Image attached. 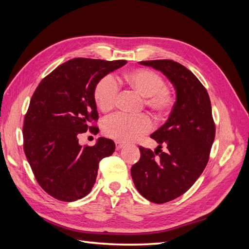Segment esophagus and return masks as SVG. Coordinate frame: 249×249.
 <instances>
[{
  "label": "esophagus",
  "instance_id": "34e87169",
  "mask_svg": "<svg viewBox=\"0 0 249 249\" xmlns=\"http://www.w3.org/2000/svg\"><path fill=\"white\" fill-rule=\"evenodd\" d=\"M124 143L123 142H119V141H115V146H116V149L117 150H119L120 148H123L124 147Z\"/></svg>",
  "mask_w": 249,
  "mask_h": 249
}]
</instances>
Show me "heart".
Here are the masks:
<instances>
[{"instance_id":"b5f03b06","label":"heart","mask_w":249,"mask_h":249,"mask_svg":"<svg viewBox=\"0 0 249 249\" xmlns=\"http://www.w3.org/2000/svg\"><path fill=\"white\" fill-rule=\"evenodd\" d=\"M123 79L130 88L145 96V105L158 116L167 114L175 105V93L165 85L160 73L148 69H136L125 72ZM118 92L119 87L114 77L111 74L103 77L96 83L93 91L96 106L103 112L112 110L116 105ZM152 127V119L146 114L130 116L118 113L103 123V132L106 136L124 142L138 139Z\"/></svg>"}]
</instances>
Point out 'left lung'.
<instances>
[{
  "mask_svg": "<svg viewBox=\"0 0 249 249\" xmlns=\"http://www.w3.org/2000/svg\"><path fill=\"white\" fill-rule=\"evenodd\" d=\"M139 63L160 71L177 94L167 122L150 135L159 145L155 152L139 146L140 160L131 168L142 196L164 203L190 189L207 166L215 139L212 106L207 89L182 64L167 59ZM162 146L166 152H161Z\"/></svg>",
  "mask_w": 249,
  "mask_h": 249,
  "instance_id": "left-lung-1",
  "label": "left lung"
}]
</instances>
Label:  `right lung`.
Listing matches in <instances>:
<instances>
[{
  "instance_id": "1",
  "label": "right lung",
  "mask_w": 249,
  "mask_h": 249,
  "mask_svg": "<svg viewBox=\"0 0 249 249\" xmlns=\"http://www.w3.org/2000/svg\"><path fill=\"white\" fill-rule=\"evenodd\" d=\"M126 63L74 58L42 79L24 120V150L35 178L51 196L62 201L85 197L95 183L99 163L115 144L99 138L93 146L79 144L80 134L99 119L93 91L96 83Z\"/></svg>"
}]
</instances>
